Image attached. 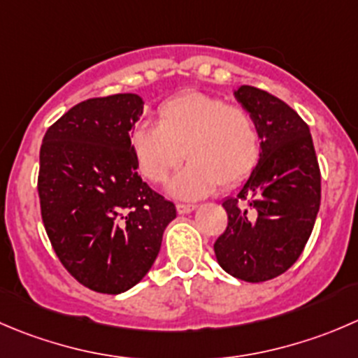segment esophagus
<instances>
[{
  "mask_svg": "<svg viewBox=\"0 0 358 358\" xmlns=\"http://www.w3.org/2000/svg\"><path fill=\"white\" fill-rule=\"evenodd\" d=\"M194 210H196V204H183V203L176 204V211H178L180 215H187Z\"/></svg>",
  "mask_w": 358,
  "mask_h": 358,
  "instance_id": "esophagus-1",
  "label": "esophagus"
}]
</instances>
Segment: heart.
<instances>
[{"label": "heart", "mask_w": 358, "mask_h": 358, "mask_svg": "<svg viewBox=\"0 0 358 358\" xmlns=\"http://www.w3.org/2000/svg\"><path fill=\"white\" fill-rule=\"evenodd\" d=\"M159 124L141 122L129 134V147L141 175L162 183L183 157L189 164L171 178L169 196L196 201L222 187H236L259 164L260 133L246 110L224 99L183 92L162 103Z\"/></svg>", "instance_id": "obj_1"}]
</instances>
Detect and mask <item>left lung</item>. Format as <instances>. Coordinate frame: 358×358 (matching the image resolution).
<instances>
[{
    "label": "left lung",
    "mask_w": 358,
    "mask_h": 358,
    "mask_svg": "<svg viewBox=\"0 0 358 358\" xmlns=\"http://www.w3.org/2000/svg\"><path fill=\"white\" fill-rule=\"evenodd\" d=\"M232 94L255 120L262 152L222 203L229 222L213 250L225 273L259 283L285 273L303 253L320 210V169L310 127L287 103L252 85Z\"/></svg>",
    "instance_id": "obj_1"
}]
</instances>
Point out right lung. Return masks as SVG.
<instances>
[{
  "instance_id": "obj_1",
  "label": "right lung",
  "mask_w": 358,
  "mask_h": 358,
  "mask_svg": "<svg viewBox=\"0 0 358 358\" xmlns=\"http://www.w3.org/2000/svg\"><path fill=\"white\" fill-rule=\"evenodd\" d=\"M143 113L138 94L78 103L45 133L41 218L69 275L101 294L133 289L154 266L176 208L138 175L129 133Z\"/></svg>"
}]
</instances>
